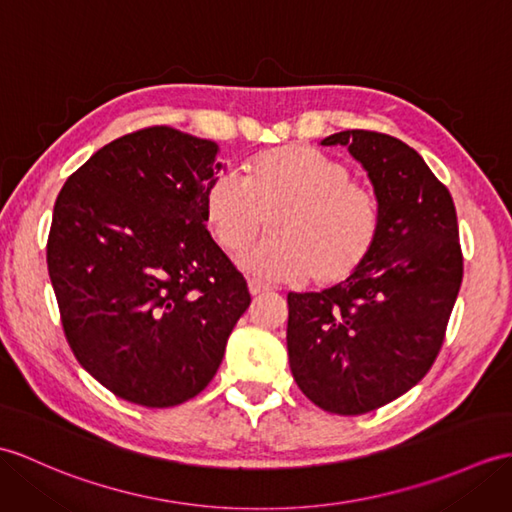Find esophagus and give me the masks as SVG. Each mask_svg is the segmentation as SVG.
<instances>
[{"label": "esophagus", "mask_w": 512, "mask_h": 512, "mask_svg": "<svg viewBox=\"0 0 512 512\" xmlns=\"http://www.w3.org/2000/svg\"><path fill=\"white\" fill-rule=\"evenodd\" d=\"M270 288L268 285L264 283V281H259V279H248V292H251L253 296H259V294H264V292H268Z\"/></svg>", "instance_id": "1"}]
</instances>
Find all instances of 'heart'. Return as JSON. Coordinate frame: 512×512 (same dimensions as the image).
Returning <instances> with one entry per match:
<instances>
[{
  "mask_svg": "<svg viewBox=\"0 0 512 512\" xmlns=\"http://www.w3.org/2000/svg\"><path fill=\"white\" fill-rule=\"evenodd\" d=\"M202 211L227 253L251 244L264 222L270 237L240 257V266L270 281L334 288L366 266L382 235V205L371 187L351 181L338 159L307 146H281L211 178Z\"/></svg>",
  "mask_w": 512,
  "mask_h": 512,
  "instance_id": "heart-1",
  "label": "heart"
}]
</instances>
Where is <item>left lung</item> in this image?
<instances>
[{"label":"left lung","instance_id":"1","mask_svg":"<svg viewBox=\"0 0 512 512\" xmlns=\"http://www.w3.org/2000/svg\"><path fill=\"white\" fill-rule=\"evenodd\" d=\"M347 146L375 187L382 235L366 266L323 292L288 294L294 382L318 408L364 414L417 386L443 347L462 283L456 207L421 154L375 130Z\"/></svg>","mask_w":512,"mask_h":512}]
</instances>
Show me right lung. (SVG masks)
<instances>
[{
    "label": "right lung",
    "instance_id": "add662e5",
    "mask_svg": "<svg viewBox=\"0 0 512 512\" xmlns=\"http://www.w3.org/2000/svg\"><path fill=\"white\" fill-rule=\"evenodd\" d=\"M218 146L150 126L100 148L56 198L47 270L65 338L113 395L170 408L211 382L246 279L205 229Z\"/></svg>",
    "mask_w": 512,
    "mask_h": 512
}]
</instances>
